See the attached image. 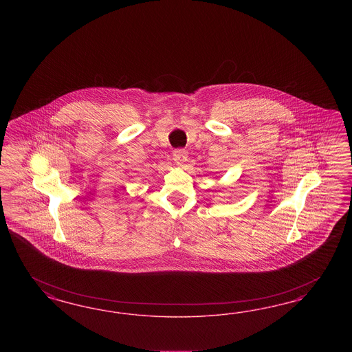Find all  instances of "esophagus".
Instances as JSON below:
<instances>
[{
	"label": "esophagus",
	"mask_w": 352,
	"mask_h": 352,
	"mask_svg": "<svg viewBox=\"0 0 352 352\" xmlns=\"http://www.w3.org/2000/svg\"><path fill=\"white\" fill-rule=\"evenodd\" d=\"M187 157L188 156H187V152L184 149H177L173 153V160L178 166H183L186 164V161H187Z\"/></svg>",
	"instance_id": "1"
}]
</instances>
